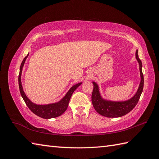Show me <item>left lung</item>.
Listing matches in <instances>:
<instances>
[{
	"label": "left lung",
	"mask_w": 159,
	"mask_h": 159,
	"mask_svg": "<svg viewBox=\"0 0 159 159\" xmlns=\"http://www.w3.org/2000/svg\"><path fill=\"white\" fill-rule=\"evenodd\" d=\"M136 58L139 64L141 74V83L136 94L133 97L125 102H111L102 99L101 97L98 85L93 81V89L91 95V102L96 111L103 116L107 117H119L127 114L136 106L141 95L143 92L144 85V77L142 72V62L139 59L138 50L136 51Z\"/></svg>",
	"instance_id": "8db88e82"
}]
</instances>
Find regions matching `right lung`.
Here are the masks:
<instances>
[{
	"instance_id": "add662e5",
	"label": "right lung",
	"mask_w": 159,
	"mask_h": 159,
	"mask_svg": "<svg viewBox=\"0 0 159 159\" xmlns=\"http://www.w3.org/2000/svg\"><path fill=\"white\" fill-rule=\"evenodd\" d=\"M28 56V54L24 58L23 61H22L20 67V72H19L18 75V85H19V89H20V92L22 95V97L25 101V103L28 106V107L30 109L32 113L35 115H38V117L44 118V119H50V118H54L59 117L61 114H63L66 110L68 108L70 99L71 98V96L74 92V91L77 89V88L79 87L81 83H79L78 84H75L73 87H71L70 89L68 91V92L66 93L63 99H61L59 102L52 103L48 105H36L33 103L30 102V99H28L26 95H25V92L23 91V88L21 84V74L22 68L24 64L25 63V61Z\"/></svg>"
}]
</instances>
